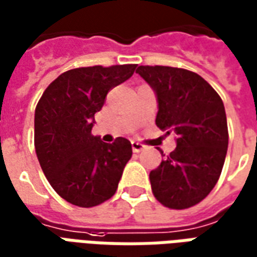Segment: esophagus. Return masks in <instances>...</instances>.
Segmentation results:
<instances>
[{
    "label": "esophagus",
    "instance_id": "obj_1",
    "mask_svg": "<svg viewBox=\"0 0 257 257\" xmlns=\"http://www.w3.org/2000/svg\"><path fill=\"white\" fill-rule=\"evenodd\" d=\"M131 147H133V152H134V153H140V152L145 149V145H142V144H140V142L137 141L131 142Z\"/></svg>",
    "mask_w": 257,
    "mask_h": 257
}]
</instances>
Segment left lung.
Segmentation results:
<instances>
[{
    "label": "left lung",
    "instance_id": "1",
    "mask_svg": "<svg viewBox=\"0 0 257 257\" xmlns=\"http://www.w3.org/2000/svg\"><path fill=\"white\" fill-rule=\"evenodd\" d=\"M156 91V126L177 134V148L149 174L153 196L171 209L203 201L215 188L227 153L228 131L222 98L196 72L164 65H140Z\"/></svg>",
    "mask_w": 257,
    "mask_h": 257
}]
</instances>
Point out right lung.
Instances as JSON below:
<instances>
[{
  "mask_svg": "<svg viewBox=\"0 0 257 257\" xmlns=\"http://www.w3.org/2000/svg\"><path fill=\"white\" fill-rule=\"evenodd\" d=\"M136 68L123 64L69 69L46 87L37 104L34 145L41 168L60 197L76 207L109 200L131 159L128 140L119 137L106 144L91 136V127L108 91Z\"/></svg>",
  "mask_w": 257,
  "mask_h": 257,
  "instance_id": "obj_1",
  "label": "right lung"
}]
</instances>
